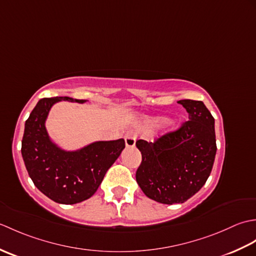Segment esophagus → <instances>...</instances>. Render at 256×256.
<instances>
[{"mask_svg":"<svg viewBox=\"0 0 256 256\" xmlns=\"http://www.w3.org/2000/svg\"><path fill=\"white\" fill-rule=\"evenodd\" d=\"M125 145H126V148H134L135 146V142H136V136H135V134L132 132H128L125 134Z\"/></svg>","mask_w":256,"mask_h":256,"instance_id":"34e87169","label":"esophagus"}]
</instances>
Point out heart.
<instances>
[{"label": "heart", "mask_w": 256, "mask_h": 256, "mask_svg": "<svg viewBox=\"0 0 256 256\" xmlns=\"http://www.w3.org/2000/svg\"><path fill=\"white\" fill-rule=\"evenodd\" d=\"M155 122H156V121H155Z\"/></svg>", "instance_id": "obj_1"}]
</instances>
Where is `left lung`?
I'll return each instance as SVG.
<instances>
[{"mask_svg": "<svg viewBox=\"0 0 256 256\" xmlns=\"http://www.w3.org/2000/svg\"><path fill=\"white\" fill-rule=\"evenodd\" d=\"M188 121L153 143L136 140L142 162L136 182L157 202L182 204L202 188L214 166L216 144L214 118L202 101L179 100Z\"/></svg>", "mask_w": 256, "mask_h": 256, "instance_id": "left-lung-1", "label": "left lung"}]
</instances>
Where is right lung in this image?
Wrapping results in <instances>:
<instances>
[{"label": "right lung", "mask_w": 256, "mask_h": 256, "mask_svg": "<svg viewBox=\"0 0 256 256\" xmlns=\"http://www.w3.org/2000/svg\"><path fill=\"white\" fill-rule=\"evenodd\" d=\"M62 100L84 103L69 96L44 98L25 122L22 156L35 186L48 198L62 204L89 199L106 172L125 148L124 140L96 142L77 152H64L52 143L45 121L54 103Z\"/></svg>", "instance_id": "add662e5"}]
</instances>
